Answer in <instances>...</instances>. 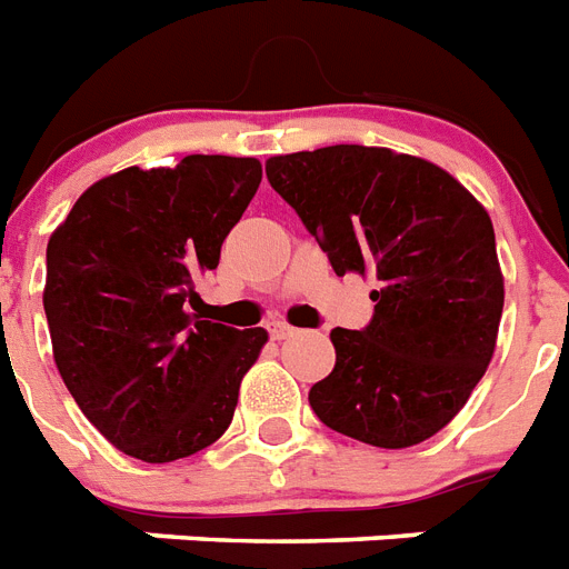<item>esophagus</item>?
<instances>
[{"mask_svg": "<svg viewBox=\"0 0 569 569\" xmlns=\"http://www.w3.org/2000/svg\"><path fill=\"white\" fill-rule=\"evenodd\" d=\"M267 331H270V338L272 340H284V338H290V335H293V326H288V322H281V320H272V322H267Z\"/></svg>", "mask_w": 569, "mask_h": 569, "instance_id": "obj_1", "label": "esophagus"}]
</instances>
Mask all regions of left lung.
I'll use <instances>...</instances> for the list:
<instances>
[{
    "instance_id": "1",
    "label": "left lung",
    "mask_w": 569,
    "mask_h": 569,
    "mask_svg": "<svg viewBox=\"0 0 569 569\" xmlns=\"http://www.w3.org/2000/svg\"><path fill=\"white\" fill-rule=\"evenodd\" d=\"M267 179L331 270L379 281L372 320L331 329L335 370L308 390L313 413L381 449L438 435L497 347L506 290L488 211L440 167L381 147L270 158Z\"/></svg>"
}]
</instances>
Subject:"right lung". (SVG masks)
<instances>
[{
	"mask_svg": "<svg viewBox=\"0 0 569 569\" xmlns=\"http://www.w3.org/2000/svg\"><path fill=\"white\" fill-rule=\"evenodd\" d=\"M261 184L256 158L188 156L113 172L47 247V311L63 385L113 447L167 465L229 429L240 379L267 343L193 313V279Z\"/></svg>",
	"mask_w": 569,
	"mask_h": 569,
	"instance_id": "add662e5",
	"label": "right lung"
}]
</instances>
